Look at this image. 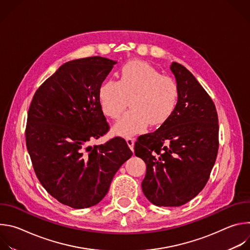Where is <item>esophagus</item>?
Masks as SVG:
<instances>
[{
	"label": "esophagus",
	"instance_id": "esophagus-1",
	"mask_svg": "<svg viewBox=\"0 0 250 250\" xmlns=\"http://www.w3.org/2000/svg\"><path fill=\"white\" fill-rule=\"evenodd\" d=\"M125 140H126V144L128 146V147L133 150V145H134V138L131 137V136H126L125 137Z\"/></svg>",
	"mask_w": 250,
	"mask_h": 250
}]
</instances>
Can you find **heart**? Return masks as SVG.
<instances>
[{
  "label": "heart",
  "mask_w": 250,
  "mask_h": 250,
  "mask_svg": "<svg viewBox=\"0 0 250 250\" xmlns=\"http://www.w3.org/2000/svg\"><path fill=\"white\" fill-rule=\"evenodd\" d=\"M179 90L169 76L161 75L150 64L132 60L120 71L119 80H109L99 90V102L103 113L117 119L127 105L126 112L114 125L116 133L129 136L145 131L149 125H163L173 114Z\"/></svg>",
  "instance_id": "b5f03b06"
}]
</instances>
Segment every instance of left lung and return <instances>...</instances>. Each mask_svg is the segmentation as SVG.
Here are the masks:
<instances>
[{
  "instance_id": "obj_1",
  "label": "left lung",
  "mask_w": 250,
  "mask_h": 250,
  "mask_svg": "<svg viewBox=\"0 0 250 250\" xmlns=\"http://www.w3.org/2000/svg\"><path fill=\"white\" fill-rule=\"evenodd\" d=\"M170 70L179 90L176 108L134 145V154L146 164L142 192L159 207H179L195 198L208 180L219 148L215 104L183 65L173 62Z\"/></svg>"
}]
</instances>
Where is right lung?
Wrapping results in <instances>:
<instances>
[{
    "label": "right lung",
    "mask_w": 250,
    "mask_h": 250,
    "mask_svg": "<svg viewBox=\"0 0 250 250\" xmlns=\"http://www.w3.org/2000/svg\"><path fill=\"white\" fill-rule=\"evenodd\" d=\"M117 61L71 60L35 92L27 114L26 147L44 189L73 208L99 204L132 152L122 137L90 146L109 130L99 90Z\"/></svg>",
    "instance_id": "1"
}]
</instances>
